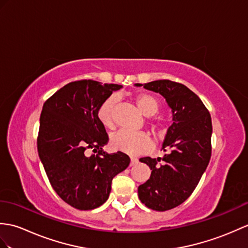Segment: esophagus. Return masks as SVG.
I'll return each instance as SVG.
<instances>
[{
  "label": "esophagus",
  "mask_w": 248,
  "mask_h": 248,
  "mask_svg": "<svg viewBox=\"0 0 248 248\" xmlns=\"http://www.w3.org/2000/svg\"><path fill=\"white\" fill-rule=\"evenodd\" d=\"M138 164V159L135 158V157H131V163H130V166H135Z\"/></svg>",
  "instance_id": "obj_1"
}]
</instances>
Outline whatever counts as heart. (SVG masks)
I'll return each instance as SVG.
<instances>
[{
	"label": "heart",
	"mask_w": 248,
	"mask_h": 248,
	"mask_svg": "<svg viewBox=\"0 0 248 248\" xmlns=\"http://www.w3.org/2000/svg\"><path fill=\"white\" fill-rule=\"evenodd\" d=\"M117 97L115 95H110L101 102L98 107L96 116L99 123L105 128H111L113 125L114 108L116 106ZM135 102L138 110L141 112L143 116L152 117L156 115L159 111L160 106L156 98L149 94H140L135 98ZM154 132H162L163 126L159 124H154ZM111 147L114 150L123 151L130 154H140L150 147V140L143 133H133L129 131H118L111 136Z\"/></svg>",
	"instance_id": "1"
}]
</instances>
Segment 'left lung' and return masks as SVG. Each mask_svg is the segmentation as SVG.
Segmentation results:
<instances>
[{"instance_id": "obj_1", "label": "left lung", "mask_w": 248, "mask_h": 248, "mask_svg": "<svg viewBox=\"0 0 248 248\" xmlns=\"http://www.w3.org/2000/svg\"><path fill=\"white\" fill-rule=\"evenodd\" d=\"M135 85L162 95L172 112L162 148L168 153L163 158L140 159L152 171L150 178L138 187V198L148 208L166 211L191 195L209 164L211 117L199 96L182 83L156 80Z\"/></svg>"}]
</instances>
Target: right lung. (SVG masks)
I'll use <instances>...</instances> for the list:
<instances>
[{
	"mask_svg": "<svg viewBox=\"0 0 248 248\" xmlns=\"http://www.w3.org/2000/svg\"><path fill=\"white\" fill-rule=\"evenodd\" d=\"M119 84L80 80L63 86L43 105L38 153L57 194L79 210L101 206L108 199L115 175L128 168L123 152L102 150L108 140L97 108ZM92 150L94 155H86Z\"/></svg>",
	"mask_w": 248,
	"mask_h": 248,
	"instance_id": "1",
	"label": "right lung"
}]
</instances>
